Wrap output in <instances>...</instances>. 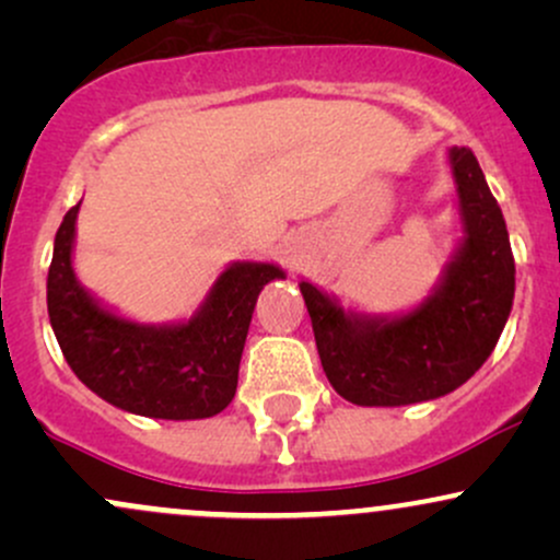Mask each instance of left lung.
Listing matches in <instances>:
<instances>
[{
  "label": "left lung",
  "instance_id": "8db88e82",
  "mask_svg": "<svg viewBox=\"0 0 560 560\" xmlns=\"http://www.w3.org/2000/svg\"><path fill=\"white\" fill-rule=\"evenodd\" d=\"M447 160L464 236L413 311L371 316L300 281L320 365L345 400L395 408L458 389L490 358L511 316L516 266L505 218L474 152L453 147Z\"/></svg>",
  "mask_w": 560,
  "mask_h": 560
}]
</instances>
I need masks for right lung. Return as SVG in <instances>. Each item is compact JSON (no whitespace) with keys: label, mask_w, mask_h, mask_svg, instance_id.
Wrapping results in <instances>:
<instances>
[{"label":"right lung","mask_w":560,"mask_h":560,"mask_svg":"<svg viewBox=\"0 0 560 560\" xmlns=\"http://www.w3.org/2000/svg\"><path fill=\"white\" fill-rule=\"evenodd\" d=\"M79 208H70L57 229L47 276L49 324L73 374L102 400L147 419L221 413L234 400L258 294L287 273L273 262H229L191 318L139 324L102 305L75 276Z\"/></svg>","instance_id":"obj_1"}]
</instances>
